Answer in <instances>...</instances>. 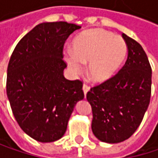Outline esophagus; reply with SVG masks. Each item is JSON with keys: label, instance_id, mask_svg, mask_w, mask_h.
Returning a JSON list of instances; mask_svg holds the SVG:
<instances>
[{"label": "esophagus", "instance_id": "esophagus-1", "mask_svg": "<svg viewBox=\"0 0 158 158\" xmlns=\"http://www.w3.org/2000/svg\"><path fill=\"white\" fill-rule=\"evenodd\" d=\"M82 89H83V91H84V94L86 95L87 94V92L89 90V87L87 85V84H83V87H82Z\"/></svg>", "mask_w": 158, "mask_h": 158}]
</instances>
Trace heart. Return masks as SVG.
Returning a JSON list of instances; mask_svg holds the SVG:
<instances>
[{
  "label": "heart",
  "mask_w": 158,
  "mask_h": 158,
  "mask_svg": "<svg viewBox=\"0 0 158 158\" xmlns=\"http://www.w3.org/2000/svg\"><path fill=\"white\" fill-rule=\"evenodd\" d=\"M73 51H66L64 57L75 74L84 69L89 63L90 79L96 82L110 79L116 73L127 53L123 37L103 29H89L80 33L72 43Z\"/></svg>",
  "instance_id": "b5f03b06"
}]
</instances>
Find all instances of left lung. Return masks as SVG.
Instances as JSON below:
<instances>
[{
    "label": "left lung",
    "instance_id": "8db88e82",
    "mask_svg": "<svg viewBox=\"0 0 158 158\" xmlns=\"http://www.w3.org/2000/svg\"><path fill=\"white\" fill-rule=\"evenodd\" d=\"M122 36L128 49L124 66L87 93L93 115L92 132L109 143L123 142L136 131L151 97L152 69L147 56L135 40L125 34Z\"/></svg>",
    "mask_w": 158,
    "mask_h": 158
}]
</instances>
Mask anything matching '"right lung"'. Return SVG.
<instances>
[{
	"instance_id": "obj_1",
	"label": "right lung",
	"mask_w": 158,
	"mask_h": 158,
	"mask_svg": "<svg viewBox=\"0 0 158 158\" xmlns=\"http://www.w3.org/2000/svg\"><path fill=\"white\" fill-rule=\"evenodd\" d=\"M80 28L67 22L39 23L19 41L11 56L7 97L19 126L38 142L60 139L77 102L84 98L82 82L63 75L64 44Z\"/></svg>"
}]
</instances>
